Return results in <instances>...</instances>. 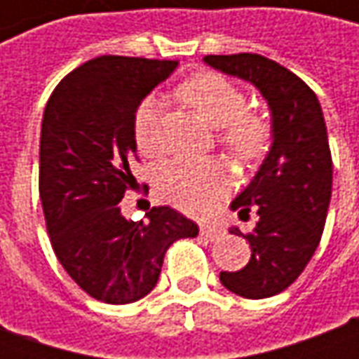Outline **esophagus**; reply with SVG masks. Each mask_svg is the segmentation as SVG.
Masks as SVG:
<instances>
[{
  "label": "esophagus",
  "mask_w": 359,
  "mask_h": 359,
  "mask_svg": "<svg viewBox=\"0 0 359 359\" xmlns=\"http://www.w3.org/2000/svg\"><path fill=\"white\" fill-rule=\"evenodd\" d=\"M202 236L203 238H208V241H217L219 236H221V231H219L217 226L202 225Z\"/></svg>",
  "instance_id": "1"
}]
</instances>
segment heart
Wrapping results in <instances>:
<instances>
[{
    "label": "heart",
    "mask_w": 359,
    "mask_h": 359,
    "mask_svg": "<svg viewBox=\"0 0 359 359\" xmlns=\"http://www.w3.org/2000/svg\"><path fill=\"white\" fill-rule=\"evenodd\" d=\"M179 95L200 117L223 130L221 138L236 156L254 159L269 144V123L257 113L246 111V95L236 84L215 73H205L180 84ZM161 102L149 95L134 115V138L144 154L161 148ZM157 188L167 202L188 213L210 210L229 190V177L215 161L172 159L157 172Z\"/></svg>",
    "instance_id": "1"
}]
</instances>
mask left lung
I'll use <instances>...</instances> for the list:
<instances>
[{"mask_svg": "<svg viewBox=\"0 0 359 359\" xmlns=\"http://www.w3.org/2000/svg\"><path fill=\"white\" fill-rule=\"evenodd\" d=\"M205 65L250 82L271 113V148L250 184L231 203L238 217L257 208L250 234L252 257L241 271H221L219 280L242 298L283 292L316 254L331 202L332 161L317 95L288 69L257 53L208 55Z\"/></svg>", "mask_w": 359, "mask_h": 359, "instance_id": "obj_1", "label": "left lung"}]
</instances>
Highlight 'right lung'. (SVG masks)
Masks as SVG:
<instances>
[{"mask_svg":"<svg viewBox=\"0 0 359 359\" xmlns=\"http://www.w3.org/2000/svg\"><path fill=\"white\" fill-rule=\"evenodd\" d=\"M179 61L102 55L59 82L40 136V200L55 256L76 285L105 304H130L154 290L167 248L198 236L169 205L142 221L121 211L136 179L134 115Z\"/></svg>","mask_w":359,"mask_h":359,"instance_id":"obj_1","label":"right lung"}]
</instances>
